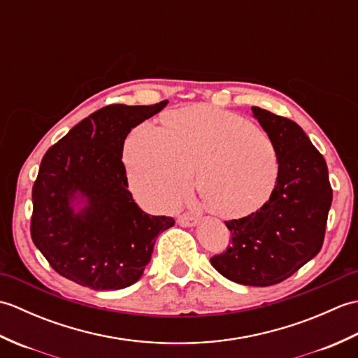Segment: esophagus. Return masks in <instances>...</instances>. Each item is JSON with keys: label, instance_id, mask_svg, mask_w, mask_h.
<instances>
[{"label": "esophagus", "instance_id": "obj_1", "mask_svg": "<svg viewBox=\"0 0 358 358\" xmlns=\"http://www.w3.org/2000/svg\"><path fill=\"white\" fill-rule=\"evenodd\" d=\"M177 223L180 226H185V227L195 226L196 223H199V218H196L195 215H191V214H183L177 218Z\"/></svg>", "mask_w": 358, "mask_h": 358}]
</instances>
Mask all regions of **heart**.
<instances>
[{
  "instance_id": "b5f03b06",
  "label": "heart",
  "mask_w": 358,
  "mask_h": 358,
  "mask_svg": "<svg viewBox=\"0 0 358 358\" xmlns=\"http://www.w3.org/2000/svg\"><path fill=\"white\" fill-rule=\"evenodd\" d=\"M124 164L132 191L154 209H172L199 187L220 215L246 217L268 203L278 183L275 143L235 112L194 106L146 120L129 132Z\"/></svg>"
}]
</instances>
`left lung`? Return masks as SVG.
I'll list each match as a JSON object with an SVG mask.
<instances>
[{"mask_svg":"<svg viewBox=\"0 0 358 358\" xmlns=\"http://www.w3.org/2000/svg\"><path fill=\"white\" fill-rule=\"evenodd\" d=\"M252 113L277 146L278 183L260 210L224 222L232 245L210 264L235 283L263 287L289 278L320 252L332 187L323 155L299 124L257 106Z\"/></svg>","mask_w":358,"mask_h":358,"instance_id":"obj_1","label":"left lung"}]
</instances>
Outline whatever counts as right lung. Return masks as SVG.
Returning <instances> with one entry per match:
<instances>
[{
  "label": "right lung",
  "mask_w": 358,
  "mask_h": 358,
  "mask_svg": "<svg viewBox=\"0 0 358 358\" xmlns=\"http://www.w3.org/2000/svg\"><path fill=\"white\" fill-rule=\"evenodd\" d=\"M152 106L110 104L90 113L45 152L32 187L30 235L59 275L95 291L134 285L172 217L143 212L129 192L123 146ZM83 203L78 211L74 206Z\"/></svg>",
  "instance_id": "obj_1"
}]
</instances>
